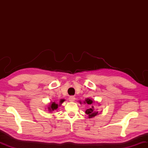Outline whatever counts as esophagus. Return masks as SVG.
<instances>
[{"label":"esophagus","mask_w":148,"mask_h":148,"mask_svg":"<svg viewBox=\"0 0 148 148\" xmlns=\"http://www.w3.org/2000/svg\"><path fill=\"white\" fill-rule=\"evenodd\" d=\"M69 101H71V102H73V101H74L75 100V97L74 96H70L69 97Z\"/></svg>","instance_id":"esophagus-1"}]
</instances>
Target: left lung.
Instances as JSON below:
<instances>
[{
	"instance_id": "1",
	"label": "left lung",
	"mask_w": 148,
	"mask_h": 148,
	"mask_svg": "<svg viewBox=\"0 0 148 148\" xmlns=\"http://www.w3.org/2000/svg\"><path fill=\"white\" fill-rule=\"evenodd\" d=\"M85 102L88 103V104H89V105L92 104V103L93 102V100L92 99H86ZM85 112H86V114L88 115L89 118H92L94 117V116H97V114H99V112L96 111V109H95V108H94L93 106H92V107H91L90 108L88 109L86 111H85Z\"/></svg>"
}]
</instances>
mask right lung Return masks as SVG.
Segmentation results:
<instances>
[{"mask_svg": "<svg viewBox=\"0 0 148 148\" xmlns=\"http://www.w3.org/2000/svg\"><path fill=\"white\" fill-rule=\"evenodd\" d=\"M64 101V99L61 100H60V103H62ZM59 106H60V105H59ZM58 105L57 104V103H56L55 102H52V103H51V104H50V105L49 106L48 108V111H49V112H52V111H54V110L57 109V108H58Z\"/></svg>", "mask_w": 148, "mask_h": 148, "instance_id": "obj_1", "label": "right lung"}]
</instances>
